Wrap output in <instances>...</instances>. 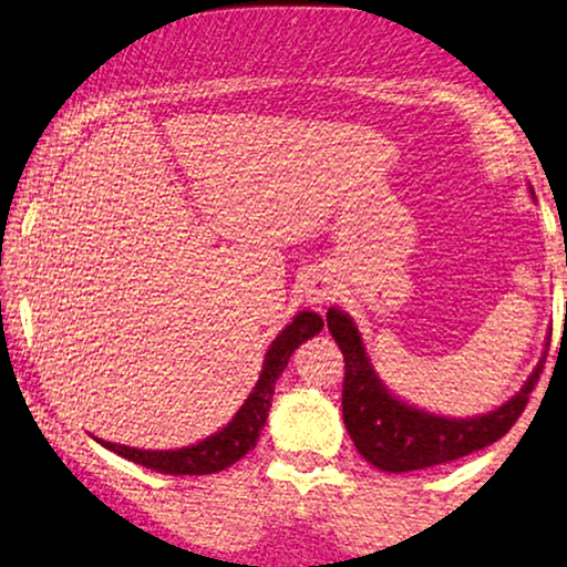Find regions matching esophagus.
<instances>
[{"label": "esophagus", "instance_id": "esophagus-1", "mask_svg": "<svg viewBox=\"0 0 567 567\" xmlns=\"http://www.w3.org/2000/svg\"><path fill=\"white\" fill-rule=\"evenodd\" d=\"M306 298L311 300V303H317V306H321V303H329V300L334 298V288H332V282H329L327 277L313 275L311 279H308Z\"/></svg>", "mask_w": 567, "mask_h": 567}]
</instances>
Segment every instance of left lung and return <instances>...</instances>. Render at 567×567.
Segmentation results:
<instances>
[{"label":"left lung","instance_id":"8db88e82","mask_svg":"<svg viewBox=\"0 0 567 567\" xmlns=\"http://www.w3.org/2000/svg\"><path fill=\"white\" fill-rule=\"evenodd\" d=\"M327 327L346 358L342 421L358 453L386 474H405L457 461L497 442L520 419L544 369L542 358L520 392L494 411L471 419H447L408 405L386 390L371 367L361 332L346 311L329 308Z\"/></svg>","mask_w":567,"mask_h":567}]
</instances>
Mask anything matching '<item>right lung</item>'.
I'll use <instances>...</instances> for the list:
<instances>
[{
  "label": "right lung",
  "instance_id": "1",
  "mask_svg": "<svg viewBox=\"0 0 567 567\" xmlns=\"http://www.w3.org/2000/svg\"><path fill=\"white\" fill-rule=\"evenodd\" d=\"M324 321L319 313L313 311H300L288 327L279 332L264 355V369L259 374L254 390L246 403L240 405V411L233 415V421L227 426H221L217 434L206 436L198 444L181 450H135L125 447V444H114L96 440L102 447L112 450V453L127 457V461L143 465V468L159 471V474L169 476H204V474H217L225 471L227 465L238 463L248 450L256 447L259 442V432L267 424V415L271 408V395H275V384L285 367H288L290 355L296 353L298 346H303L308 337L319 334Z\"/></svg>",
  "mask_w": 567,
  "mask_h": 567
}]
</instances>
